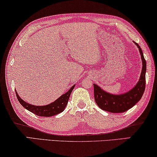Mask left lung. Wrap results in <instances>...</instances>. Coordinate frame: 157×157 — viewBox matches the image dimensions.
Here are the masks:
<instances>
[{
  "label": "left lung",
  "mask_w": 157,
  "mask_h": 157,
  "mask_svg": "<svg viewBox=\"0 0 157 157\" xmlns=\"http://www.w3.org/2000/svg\"><path fill=\"white\" fill-rule=\"evenodd\" d=\"M140 50L142 60V70L139 82L134 87L124 94H112L105 92L96 84H94V96L97 105L100 109L112 113H122L134 107L141 100L144 94L146 85L147 64L142 50L137 43H134Z\"/></svg>",
  "instance_id": "left-lung-1"
}]
</instances>
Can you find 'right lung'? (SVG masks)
I'll return each instance as SVG.
<instances>
[{"mask_svg":"<svg viewBox=\"0 0 157 157\" xmlns=\"http://www.w3.org/2000/svg\"><path fill=\"white\" fill-rule=\"evenodd\" d=\"M75 86V85L72 86L66 93L61 95L57 100L54 101L53 102L45 106H35L30 105V104L25 102V101L22 100L18 94H17L16 91H15V93H16L17 98L19 102L21 104L22 106H23V107L28 109V111L31 112L33 114H36V115L40 117H52L58 114L59 113L64 111V109H65V108L67 105L70 96L71 94L72 90L74 89Z\"/></svg>","mask_w":157,"mask_h":157,"instance_id":"1","label":"right lung"}]
</instances>
